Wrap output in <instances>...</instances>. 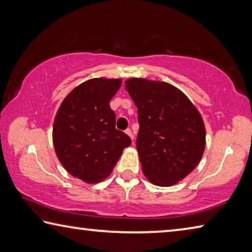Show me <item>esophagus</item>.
<instances>
[{
	"instance_id": "34e87169",
	"label": "esophagus",
	"mask_w": 252,
	"mask_h": 252,
	"mask_svg": "<svg viewBox=\"0 0 252 252\" xmlns=\"http://www.w3.org/2000/svg\"><path fill=\"white\" fill-rule=\"evenodd\" d=\"M125 133L127 134V135H128L129 136V137L131 138V140H134V134L133 133H131V130H130V128H127L126 130H125Z\"/></svg>"
}]
</instances>
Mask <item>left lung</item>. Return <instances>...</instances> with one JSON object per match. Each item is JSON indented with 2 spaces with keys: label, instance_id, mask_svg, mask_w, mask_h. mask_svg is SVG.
Instances as JSON below:
<instances>
[{
  "label": "left lung",
  "instance_id": "8db88e82",
  "mask_svg": "<svg viewBox=\"0 0 252 252\" xmlns=\"http://www.w3.org/2000/svg\"><path fill=\"white\" fill-rule=\"evenodd\" d=\"M125 88L138 110L136 140L144 175L152 184L169 187L199 164L206 128L190 99L169 83L133 77Z\"/></svg>",
  "mask_w": 252,
  "mask_h": 252
}]
</instances>
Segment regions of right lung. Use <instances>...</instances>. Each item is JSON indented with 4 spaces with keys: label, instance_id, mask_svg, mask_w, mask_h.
I'll return each instance as SVG.
<instances>
[{
    "label": "right lung",
    "instance_id": "obj_1",
    "mask_svg": "<svg viewBox=\"0 0 252 252\" xmlns=\"http://www.w3.org/2000/svg\"><path fill=\"white\" fill-rule=\"evenodd\" d=\"M121 85V78L88 79L65 97L56 113V156L68 174L84 183L107 178L124 148L131 144L128 136L115 128L116 116L109 106Z\"/></svg>",
    "mask_w": 252,
    "mask_h": 252
}]
</instances>
